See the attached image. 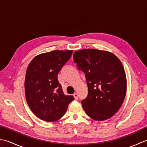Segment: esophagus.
Segmentation results:
<instances>
[{
    "instance_id": "esophagus-1",
    "label": "esophagus",
    "mask_w": 147,
    "mask_h": 147,
    "mask_svg": "<svg viewBox=\"0 0 147 147\" xmlns=\"http://www.w3.org/2000/svg\"><path fill=\"white\" fill-rule=\"evenodd\" d=\"M73 96H74V98H75L76 100H77L78 98V95L77 93H74V94H73Z\"/></svg>"
}]
</instances>
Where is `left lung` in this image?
Segmentation results:
<instances>
[{
	"label": "left lung",
	"mask_w": 147,
	"mask_h": 147,
	"mask_svg": "<svg viewBox=\"0 0 147 147\" xmlns=\"http://www.w3.org/2000/svg\"><path fill=\"white\" fill-rule=\"evenodd\" d=\"M73 57L85 74L88 95L82 104L86 114L95 121L111 118L120 109L126 92V74L119 59L95 49L76 51Z\"/></svg>",
	"instance_id": "1"
}]
</instances>
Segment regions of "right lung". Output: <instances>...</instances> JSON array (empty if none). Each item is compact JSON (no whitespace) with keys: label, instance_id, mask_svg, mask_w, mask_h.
I'll return each mask as SVG.
<instances>
[{"label":"right lung","instance_id":"add662e5","mask_svg":"<svg viewBox=\"0 0 147 147\" xmlns=\"http://www.w3.org/2000/svg\"><path fill=\"white\" fill-rule=\"evenodd\" d=\"M73 51H54L36 56L27 68L26 99L36 117L54 122L65 114L73 95H65L57 75L71 57Z\"/></svg>","mask_w":147,"mask_h":147}]
</instances>
